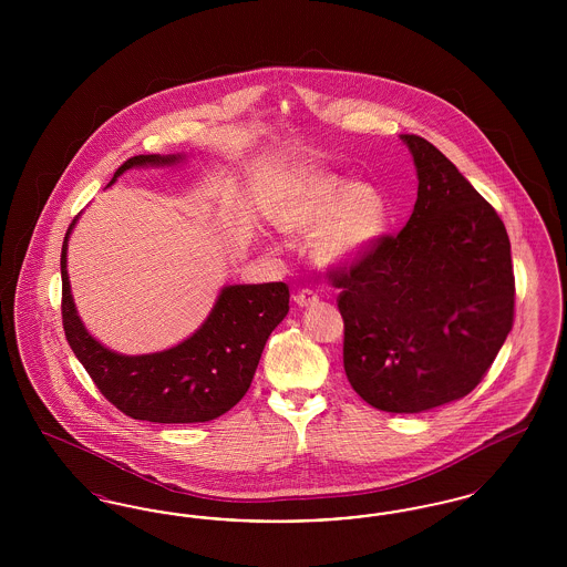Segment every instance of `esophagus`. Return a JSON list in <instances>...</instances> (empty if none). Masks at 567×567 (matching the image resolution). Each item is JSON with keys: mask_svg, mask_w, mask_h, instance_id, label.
<instances>
[{"mask_svg": "<svg viewBox=\"0 0 567 567\" xmlns=\"http://www.w3.org/2000/svg\"><path fill=\"white\" fill-rule=\"evenodd\" d=\"M293 299H296V303L299 308H308V306L319 303V296H317L312 289H299Z\"/></svg>", "mask_w": 567, "mask_h": 567, "instance_id": "1", "label": "esophagus"}]
</instances>
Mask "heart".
Masks as SVG:
<instances>
[{
    "mask_svg": "<svg viewBox=\"0 0 567 567\" xmlns=\"http://www.w3.org/2000/svg\"><path fill=\"white\" fill-rule=\"evenodd\" d=\"M276 225L291 236H312L324 266H351L382 238L389 206L372 183H352L333 172H299L274 197Z\"/></svg>",
    "mask_w": 567,
    "mask_h": 567,
    "instance_id": "1",
    "label": "heart"
}]
</instances>
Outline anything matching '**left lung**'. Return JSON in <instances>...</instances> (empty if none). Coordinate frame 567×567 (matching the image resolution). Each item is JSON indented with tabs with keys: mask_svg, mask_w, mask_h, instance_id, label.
<instances>
[{
	"mask_svg": "<svg viewBox=\"0 0 567 567\" xmlns=\"http://www.w3.org/2000/svg\"><path fill=\"white\" fill-rule=\"evenodd\" d=\"M402 140L419 176L404 229L327 276L340 289L352 389L378 410L412 414L483 380L513 329L514 271L495 208L432 142Z\"/></svg>",
	"mask_w": 567,
	"mask_h": 567,
	"instance_id": "1",
	"label": "left lung"
}]
</instances>
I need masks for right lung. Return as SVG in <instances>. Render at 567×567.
<instances>
[{
	"mask_svg": "<svg viewBox=\"0 0 567 567\" xmlns=\"http://www.w3.org/2000/svg\"><path fill=\"white\" fill-rule=\"evenodd\" d=\"M183 155H137L123 163L110 185L127 169L172 165ZM68 227L61 248V317L68 344L110 404L151 423H206L231 410L248 391L264 347L289 312L285 282L229 285L213 312L185 342L151 354H118L102 347L82 324L68 278Z\"/></svg>",
	"mask_w": 567,
	"mask_h": 567,
	"instance_id": "obj_1",
	"label": "right lung"
}]
</instances>
